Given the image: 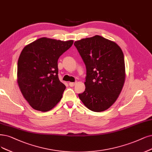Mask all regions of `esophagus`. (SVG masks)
<instances>
[{"instance_id":"obj_1","label":"esophagus","mask_w":152,"mask_h":152,"mask_svg":"<svg viewBox=\"0 0 152 152\" xmlns=\"http://www.w3.org/2000/svg\"><path fill=\"white\" fill-rule=\"evenodd\" d=\"M75 84H76V83H69V85L71 86V87H72V86H74L75 85Z\"/></svg>"}]
</instances>
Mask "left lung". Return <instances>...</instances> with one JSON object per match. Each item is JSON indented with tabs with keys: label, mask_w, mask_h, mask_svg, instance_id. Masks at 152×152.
Listing matches in <instances>:
<instances>
[{
	"label": "left lung",
	"mask_w": 152,
	"mask_h": 152,
	"mask_svg": "<svg viewBox=\"0 0 152 152\" xmlns=\"http://www.w3.org/2000/svg\"><path fill=\"white\" fill-rule=\"evenodd\" d=\"M75 46L86 65L85 91L79 94L93 111L108 109L118 98L125 80L124 55L116 42L100 36L82 39Z\"/></svg>",
	"instance_id": "1"
}]
</instances>
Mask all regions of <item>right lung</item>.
<instances>
[{"label":"right lung","mask_w":152,"mask_h":152,"mask_svg":"<svg viewBox=\"0 0 152 152\" xmlns=\"http://www.w3.org/2000/svg\"><path fill=\"white\" fill-rule=\"evenodd\" d=\"M72 44V40L41 37L22 49L18 63V83L33 109L48 111L60 102L66 86L58 78V61Z\"/></svg>","instance_id":"obj_1"}]
</instances>
